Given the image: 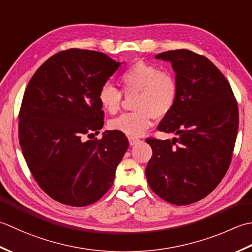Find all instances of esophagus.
<instances>
[{
	"label": "esophagus",
	"instance_id": "34e87169",
	"mask_svg": "<svg viewBox=\"0 0 252 252\" xmlns=\"http://www.w3.org/2000/svg\"><path fill=\"white\" fill-rule=\"evenodd\" d=\"M128 140H129V145H130V146H135L136 143H138V142L140 141V140L138 139V138H136V137H128Z\"/></svg>",
	"mask_w": 252,
	"mask_h": 252
}]
</instances>
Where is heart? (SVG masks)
Masks as SVG:
<instances>
[{"instance_id":"b5f03b06","label":"heart","mask_w":252,"mask_h":252,"mask_svg":"<svg viewBox=\"0 0 252 252\" xmlns=\"http://www.w3.org/2000/svg\"><path fill=\"white\" fill-rule=\"evenodd\" d=\"M120 85L125 96L135 95L132 107L135 112L125 113L110 121L111 129L124 132L130 137L141 136L151 126L153 119H163L176 104L179 87L177 79L168 71H161L158 66L136 62L121 74ZM105 112L115 114L120 111L123 94L109 84L103 85L97 94Z\"/></svg>"}]
</instances>
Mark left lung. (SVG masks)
Returning <instances> with one entry per match:
<instances>
[{
    "label": "left lung",
    "mask_w": 252,
    "mask_h": 252,
    "mask_svg": "<svg viewBox=\"0 0 252 252\" xmlns=\"http://www.w3.org/2000/svg\"><path fill=\"white\" fill-rule=\"evenodd\" d=\"M179 87L176 104L158 129L172 140L147 138L152 157L149 186L165 201L185 205L212 192L232 161L238 131V105L230 85L211 61L189 50L166 51Z\"/></svg>",
    "instance_id": "1"
}]
</instances>
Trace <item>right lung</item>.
<instances>
[{
    "label": "right lung",
    "instance_id": "right-lung-1",
    "mask_svg": "<svg viewBox=\"0 0 252 252\" xmlns=\"http://www.w3.org/2000/svg\"><path fill=\"white\" fill-rule=\"evenodd\" d=\"M120 65L96 51H61L40 66L26 88L19 143L39 187L58 202L86 207L114 183L129 145L126 136L109 130L101 139L85 138L103 127L97 94Z\"/></svg>",
    "mask_w": 252,
    "mask_h": 252
}]
</instances>
